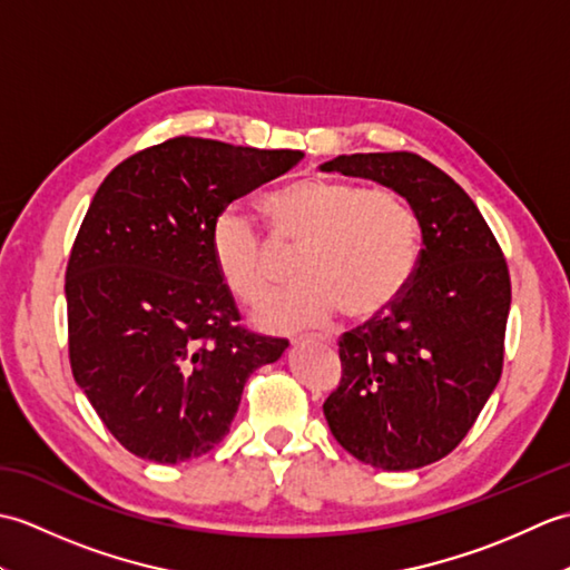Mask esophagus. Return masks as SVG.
Segmentation results:
<instances>
[{
    "instance_id": "34e87169",
    "label": "esophagus",
    "mask_w": 570,
    "mask_h": 570,
    "mask_svg": "<svg viewBox=\"0 0 570 570\" xmlns=\"http://www.w3.org/2000/svg\"><path fill=\"white\" fill-rule=\"evenodd\" d=\"M301 341H318V343H325V345H333L331 337H323V335H306V337H301Z\"/></svg>"
}]
</instances>
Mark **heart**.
I'll list each match as a JSON object with an SVG mask.
<instances>
[{
	"instance_id": "1",
	"label": "heart",
	"mask_w": 570,
	"mask_h": 570,
	"mask_svg": "<svg viewBox=\"0 0 570 570\" xmlns=\"http://www.w3.org/2000/svg\"><path fill=\"white\" fill-rule=\"evenodd\" d=\"M269 237L239 208L213 223V257L225 286L257 308L284 282V254L298 252L292 292L259 313L266 331L331 323L337 313L370 323L406 294L419 264V220L402 193L328 176H301L264 198Z\"/></svg>"
}]
</instances>
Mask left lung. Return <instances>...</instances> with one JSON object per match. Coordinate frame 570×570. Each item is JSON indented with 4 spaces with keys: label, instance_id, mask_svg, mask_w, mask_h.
Returning <instances> with one entry per match:
<instances>
[{
    "label": "left lung",
    "instance_id": "8db88e82",
    "mask_svg": "<svg viewBox=\"0 0 570 570\" xmlns=\"http://www.w3.org/2000/svg\"><path fill=\"white\" fill-rule=\"evenodd\" d=\"M323 168L399 190L423 235L406 294L337 341L343 374L323 414L362 463L423 468L455 451L500 382L510 266L468 193L419 154H350Z\"/></svg>",
    "mask_w": 570,
    "mask_h": 570
}]
</instances>
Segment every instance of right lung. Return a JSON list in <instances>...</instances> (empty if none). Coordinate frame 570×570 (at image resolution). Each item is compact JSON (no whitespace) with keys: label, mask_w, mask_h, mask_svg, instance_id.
<instances>
[{"label":"right lung","mask_w":570,"mask_h":570,"mask_svg":"<svg viewBox=\"0 0 570 570\" xmlns=\"http://www.w3.org/2000/svg\"><path fill=\"white\" fill-rule=\"evenodd\" d=\"M304 151L174 137L95 193L66 266L72 377L129 453L174 465L225 439L284 337L249 333L213 257V223Z\"/></svg>","instance_id":"1"}]
</instances>
